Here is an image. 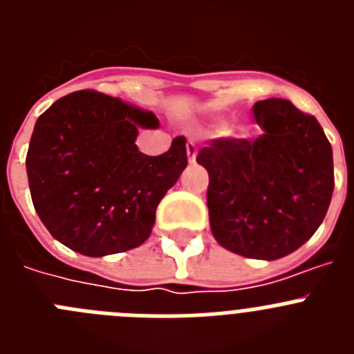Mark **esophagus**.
Returning <instances> with one entry per match:
<instances>
[{
	"label": "esophagus",
	"mask_w": 354,
	"mask_h": 354,
	"mask_svg": "<svg viewBox=\"0 0 354 354\" xmlns=\"http://www.w3.org/2000/svg\"><path fill=\"white\" fill-rule=\"evenodd\" d=\"M186 152H187V161L195 162L196 161V152H198V149H196L195 143L187 142L186 143Z\"/></svg>",
	"instance_id": "esophagus-1"
}]
</instances>
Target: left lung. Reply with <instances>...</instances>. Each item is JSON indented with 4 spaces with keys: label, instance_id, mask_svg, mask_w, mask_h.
<instances>
[{
    "label": "left lung",
    "instance_id": "1",
    "mask_svg": "<svg viewBox=\"0 0 354 354\" xmlns=\"http://www.w3.org/2000/svg\"><path fill=\"white\" fill-rule=\"evenodd\" d=\"M257 140L218 138L196 162L207 170L209 221L223 248L277 261L323 223L335 186L333 152L314 115L286 99L253 104Z\"/></svg>",
    "mask_w": 354,
    "mask_h": 354
}]
</instances>
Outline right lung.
Returning a JSON list of instances; mask_svg holds the SVG:
<instances>
[{
	"instance_id": "right-lung-1",
	"label": "right lung",
	"mask_w": 354,
	"mask_h": 354,
	"mask_svg": "<svg viewBox=\"0 0 354 354\" xmlns=\"http://www.w3.org/2000/svg\"><path fill=\"white\" fill-rule=\"evenodd\" d=\"M158 126L154 113L95 90L68 93L40 115L26 171L37 214L55 239L86 257L145 243L159 202L187 167L184 136L161 156L140 152V127Z\"/></svg>"
}]
</instances>
